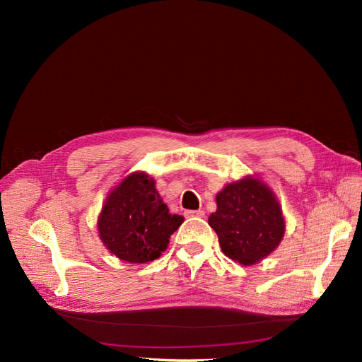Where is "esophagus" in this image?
<instances>
[{
    "label": "esophagus",
    "instance_id": "34e87169",
    "mask_svg": "<svg viewBox=\"0 0 362 362\" xmlns=\"http://www.w3.org/2000/svg\"><path fill=\"white\" fill-rule=\"evenodd\" d=\"M204 211L202 210H189V211H185V216L187 217H204Z\"/></svg>",
    "mask_w": 362,
    "mask_h": 362
}]
</instances>
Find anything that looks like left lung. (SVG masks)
I'll use <instances>...</instances> for the list:
<instances>
[{
	"mask_svg": "<svg viewBox=\"0 0 362 362\" xmlns=\"http://www.w3.org/2000/svg\"><path fill=\"white\" fill-rule=\"evenodd\" d=\"M217 210L208 217L223 254L250 266L266 258L286 231L282 210L272 190L255 178H245L217 193Z\"/></svg>",
	"mask_w": 362,
	"mask_h": 362,
	"instance_id": "1",
	"label": "left lung"
}]
</instances>
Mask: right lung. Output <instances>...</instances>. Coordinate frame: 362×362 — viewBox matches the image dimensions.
Segmentation results:
<instances>
[{
  "label": "right lung",
  "instance_id": "obj_1",
  "mask_svg": "<svg viewBox=\"0 0 362 362\" xmlns=\"http://www.w3.org/2000/svg\"><path fill=\"white\" fill-rule=\"evenodd\" d=\"M184 217L170 214L156 182L146 173H131L108 194L98 218L105 247L128 262L154 261L166 250Z\"/></svg>",
  "mask_w": 362,
  "mask_h": 362
}]
</instances>
